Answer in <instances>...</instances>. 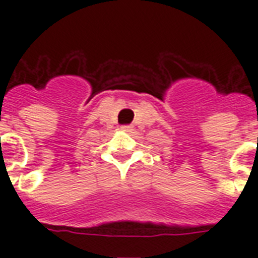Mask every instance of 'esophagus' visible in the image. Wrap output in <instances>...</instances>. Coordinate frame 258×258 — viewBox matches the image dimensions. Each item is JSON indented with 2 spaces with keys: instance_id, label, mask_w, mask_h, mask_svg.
Wrapping results in <instances>:
<instances>
[{
  "instance_id": "obj_1",
  "label": "esophagus",
  "mask_w": 258,
  "mask_h": 258,
  "mask_svg": "<svg viewBox=\"0 0 258 258\" xmlns=\"http://www.w3.org/2000/svg\"><path fill=\"white\" fill-rule=\"evenodd\" d=\"M121 128H123V131H131V130H133V125H130V124H127V125H121Z\"/></svg>"
}]
</instances>
